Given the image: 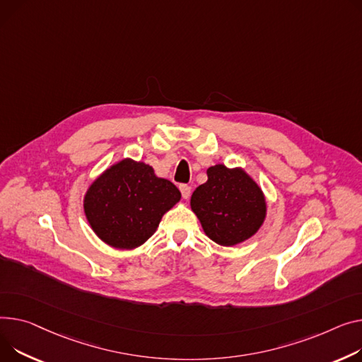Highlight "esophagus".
Masks as SVG:
<instances>
[{
  "instance_id": "34e87169",
  "label": "esophagus",
  "mask_w": 362,
  "mask_h": 362,
  "mask_svg": "<svg viewBox=\"0 0 362 362\" xmlns=\"http://www.w3.org/2000/svg\"><path fill=\"white\" fill-rule=\"evenodd\" d=\"M179 189H180V192H182L183 199H189V197H190V186H187V185H180Z\"/></svg>"
}]
</instances>
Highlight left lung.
<instances>
[{
	"instance_id": "1",
	"label": "left lung",
	"mask_w": 362,
	"mask_h": 362,
	"mask_svg": "<svg viewBox=\"0 0 362 362\" xmlns=\"http://www.w3.org/2000/svg\"><path fill=\"white\" fill-rule=\"evenodd\" d=\"M208 180L192 194L190 208L204 233L220 246H235L253 237L267 218V198L242 167L211 165Z\"/></svg>"
}]
</instances>
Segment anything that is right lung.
<instances>
[{
  "instance_id": "add662e5",
  "label": "right lung",
  "mask_w": 362,
  "mask_h": 362,
  "mask_svg": "<svg viewBox=\"0 0 362 362\" xmlns=\"http://www.w3.org/2000/svg\"><path fill=\"white\" fill-rule=\"evenodd\" d=\"M182 195L154 168L129 157L107 167L84 195L86 218L103 243L119 250H132L156 233L163 215Z\"/></svg>"
}]
</instances>
